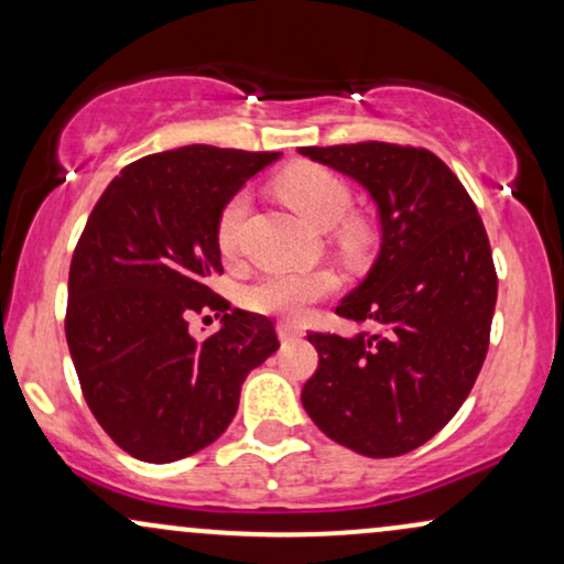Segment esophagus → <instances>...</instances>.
<instances>
[{
  "label": "esophagus",
  "mask_w": 564,
  "mask_h": 564,
  "mask_svg": "<svg viewBox=\"0 0 564 564\" xmlns=\"http://www.w3.org/2000/svg\"><path fill=\"white\" fill-rule=\"evenodd\" d=\"M296 336H302V330L296 328V325H291L289 321L278 323V338H281V341H291V338Z\"/></svg>",
  "instance_id": "obj_1"
}]
</instances>
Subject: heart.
<instances>
[{
	"label": "heart",
	"instance_id": "1",
	"mask_svg": "<svg viewBox=\"0 0 564 564\" xmlns=\"http://www.w3.org/2000/svg\"><path fill=\"white\" fill-rule=\"evenodd\" d=\"M278 192L291 207L317 228H330L349 213L351 188L341 175L323 165H296L278 178ZM249 213V194L239 192L226 202L217 217V247L230 257L239 252L243 217ZM341 239L351 243L362 241V226L347 223ZM336 289V278L328 270H302V273H270L249 289V307L264 315L296 317L312 302L323 300Z\"/></svg>",
	"mask_w": 564,
	"mask_h": 564
}]
</instances>
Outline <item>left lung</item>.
I'll list each match as a JSON object with an SVG mask.
<instances>
[{"instance_id": "8db88e82", "label": "left lung", "mask_w": 564, "mask_h": 564, "mask_svg": "<svg viewBox=\"0 0 564 564\" xmlns=\"http://www.w3.org/2000/svg\"><path fill=\"white\" fill-rule=\"evenodd\" d=\"M300 152L365 186L381 217V252L336 307L376 330L310 334L321 359L302 404L336 444L399 457L457 415L484 368L497 304L484 220L429 149L362 141Z\"/></svg>"}]
</instances>
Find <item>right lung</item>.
<instances>
[{
  "label": "right lung",
  "instance_id": "add662e5",
  "mask_svg": "<svg viewBox=\"0 0 564 564\" xmlns=\"http://www.w3.org/2000/svg\"><path fill=\"white\" fill-rule=\"evenodd\" d=\"M281 158L192 144L115 175L88 215L67 278L65 336L88 410L120 449L165 465L205 449L239 410L241 383L278 344L264 315L209 289L223 273L217 217ZM202 311L223 316L205 339Z\"/></svg>",
  "mask_w": 564,
  "mask_h": 564
}]
</instances>
